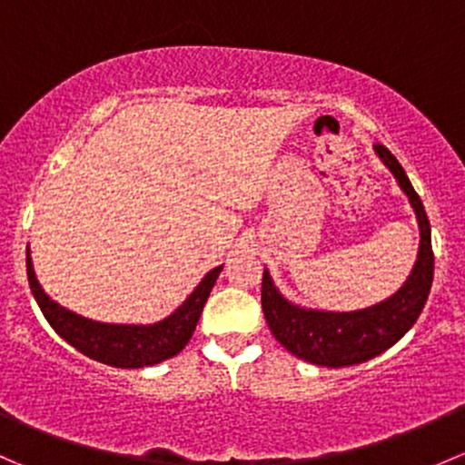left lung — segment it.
<instances>
[{
    "instance_id": "1",
    "label": "left lung",
    "mask_w": 465,
    "mask_h": 465,
    "mask_svg": "<svg viewBox=\"0 0 465 465\" xmlns=\"http://www.w3.org/2000/svg\"><path fill=\"white\" fill-rule=\"evenodd\" d=\"M376 153L387 163L389 171L396 175L398 184L407 193L416 211V218H419V261H416L407 283L391 299L367 308V311L317 312L302 311L285 302L272 285L270 274L267 272L262 274L261 303L272 335L292 355L306 360V362L320 364V367L337 369L367 362L396 344L419 320L420 311L428 302L430 288H432L434 252L428 213H425L423 203L407 180L398 159L382 143H376Z\"/></svg>"
}]
</instances>
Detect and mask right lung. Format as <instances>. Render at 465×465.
I'll return each mask as SVG.
<instances>
[{
    "mask_svg": "<svg viewBox=\"0 0 465 465\" xmlns=\"http://www.w3.org/2000/svg\"><path fill=\"white\" fill-rule=\"evenodd\" d=\"M26 274H29L31 292L42 315L64 341L96 362L119 369H142L173 358L189 344L211 288L218 279L220 267L204 276L203 283L168 320L153 323V326H116V323H98L74 315L46 297L45 290L37 283L29 256H26Z\"/></svg>",
    "mask_w": 465,
    "mask_h": 465,
    "instance_id": "1",
    "label": "right lung"
}]
</instances>
